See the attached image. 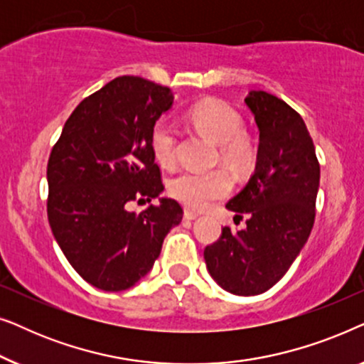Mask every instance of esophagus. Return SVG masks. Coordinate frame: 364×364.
I'll return each instance as SVG.
<instances>
[{"mask_svg": "<svg viewBox=\"0 0 364 364\" xmlns=\"http://www.w3.org/2000/svg\"><path fill=\"white\" fill-rule=\"evenodd\" d=\"M183 217H186L187 220H196V218L198 217V213L191 210V208H186V210H183Z\"/></svg>", "mask_w": 364, "mask_h": 364, "instance_id": "obj_1", "label": "esophagus"}]
</instances>
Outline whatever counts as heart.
<instances>
[{
  "instance_id": "heart-1",
  "label": "heart",
  "mask_w": 364,
  "mask_h": 364,
  "mask_svg": "<svg viewBox=\"0 0 364 364\" xmlns=\"http://www.w3.org/2000/svg\"><path fill=\"white\" fill-rule=\"evenodd\" d=\"M188 121L198 132L220 144V159L227 167L238 173L245 172L257 161V144L243 132V119L228 104L207 99L197 102L188 111ZM152 156L159 166L172 167L176 164V129L167 121H157L151 131ZM232 177L223 168L208 172L186 171L171 181V193L178 202L191 208H205L213 200L227 197L232 191Z\"/></svg>"
}]
</instances>
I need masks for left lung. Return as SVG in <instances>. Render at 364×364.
I'll return each instance as SVG.
<instances>
[{
  "mask_svg": "<svg viewBox=\"0 0 364 364\" xmlns=\"http://www.w3.org/2000/svg\"><path fill=\"white\" fill-rule=\"evenodd\" d=\"M245 104L260 131L257 167L225 207L247 215V228L223 227L203 250L213 280L240 296L270 290L288 272L311 233L320 187V162L300 114L265 91H252Z\"/></svg>",
  "mask_w": 364,
  "mask_h": 364,
  "instance_id": "1",
  "label": "left lung"
}]
</instances>
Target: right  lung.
I'll use <instances>...</instances> for the list:
<instances>
[{
    "mask_svg": "<svg viewBox=\"0 0 364 364\" xmlns=\"http://www.w3.org/2000/svg\"><path fill=\"white\" fill-rule=\"evenodd\" d=\"M173 102L171 89L119 76L82 99L64 124L48 161V220L74 270L92 287L121 291L151 272L162 242L182 220L164 191L151 131Z\"/></svg>",
    "mask_w": 364,
    "mask_h": 364,
    "instance_id": "add662e5",
    "label": "right lung"
}]
</instances>
